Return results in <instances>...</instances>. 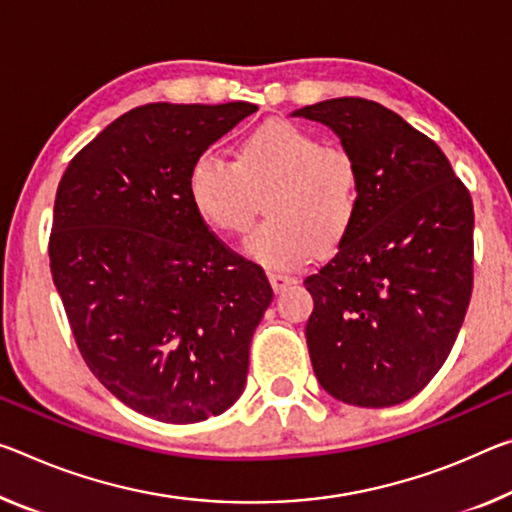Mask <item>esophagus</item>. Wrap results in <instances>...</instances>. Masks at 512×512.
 <instances>
[{"instance_id":"1","label":"esophagus","mask_w":512,"mask_h":512,"mask_svg":"<svg viewBox=\"0 0 512 512\" xmlns=\"http://www.w3.org/2000/svg\"><path fill=\"white\" fill-rule=\"evenodd\" d=\"M269 282H271V287L275 291H282V289H287L289 285H296V278H294V275L282 273V271H271L269 273Z\"/></svg>"}]
</instances>
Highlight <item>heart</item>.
Segmentation results:
<instances>
[{"label": "heart", "mask_w": 512, "mask_h": 512, "mask_svg": "<svg viewBox=\"0 0 512 512\" xmlns=\"http://www.w3.org/2000/svg\"><path fill=\"white\" fill-rule=\"evenodd\" d=\"M362 175L355 157L289 120H266L241 141L237 161L205 150L191 161L186 191L202 221L243 232L259 196L266 218L246 237V253L266 269H296L342 241L358 216Z\"/></svg>", "instance_id": "heart-1"}]
</instances>
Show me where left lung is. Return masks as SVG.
I'll return each mask as SVG.
<instances>
[{"mask_svg":"<svg viewBox=\"0 0 512 512\" xmlns=\"http://www.w3.org/2000/svg\"><path fill=\"white\" fill-rule=\"evenodd\" d=\"M328 125L358 161V216L305 287L307 348L337 401L389 408L449 358L474 285V205L437 143L399 113L335 97L291 113Z\"/></svg>","mask_w":512,"mask_h":512,"instance_id":"8db88e82","label":"left lung"}]
</instances>
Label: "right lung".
Masks as SVG:
<instances>
[{"label":"right lung","mask_w":512,"mask_h":512,"mask_svg":"<svg viewBox=\"0 0 512 512\" xmlns=\"http://www.w3.org/2000/svg\"><path fill=\"white\" fill-rule=\"evenodd\" d=\"M257 107L154 102L81 148L54 200L50 269L81 358L129 408L166 424L225 412L273 300L262 266L209 232L191 161Z\"/></svg>","instance_id":"obj_1"}]
</instances>
